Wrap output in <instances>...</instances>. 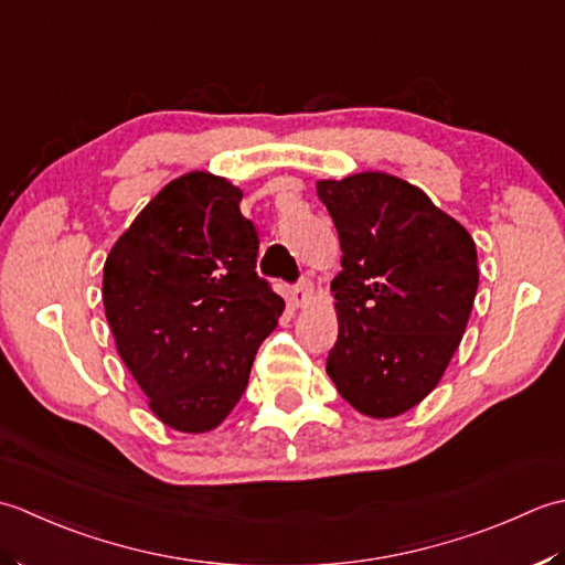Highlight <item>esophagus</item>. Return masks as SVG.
<instances>
[{
	"label": "esophagus",
	"instance_id": "34e87169",
	"mask_svg": "<svg viewBox=\"0 0 565 565\" xmlns=\"http://www.w3.org/2000/svg\"><path fill=\"white\" fill-rule=\"evenodd\" d=\"M309 302H312V282L299 280L290 290V305L299 309V307H307Z\"/></svg>",
	"mask_w": 565,
	"mask_h": 565
}]
</instances>
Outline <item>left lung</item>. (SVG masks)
<instances>
[{
    "instance_id": "1",
    "label": "left lung",
    "mask_w": 565,
    "mask_h": 565,
    "mask_svg": "<svg viewBox=\"0 0 565 565\" xmlns=\"http://www.w3.org/2000/svg\"><path fill=\"white\" fill-rule=\"evenodd\" d=\"M317 194L343 253L327 373L365 417H397L439 385L463 339L478 292L476 241L387 172L319 180Z\"/></svg>"
}]
</instances>
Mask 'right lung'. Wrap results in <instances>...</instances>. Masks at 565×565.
Returning a JSON list of instances; mask_svg holds the SVG:
<instances>
[{
    "label": "right lung",
    "instance_id": "1",
    "mask_svg": "<svg viewBox=\"0 0 565 565\" xmlns=\"http://www.w3.org/2000/svg\"><path fill=\"white\" fill-rule=\"evenodd\" d=\"M244 198L204 170L168 182L111 246L102 299L121 361L166 427L216 429L285 302L258 278Z\"/></svg>",
    "mask_w": 565,
    "mask_h": 565
}]
</instances>
